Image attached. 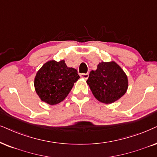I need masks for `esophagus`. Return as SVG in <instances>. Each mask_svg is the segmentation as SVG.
I'll return each instance as SVG.
<instances>
[{
	"label": "esophagus",
	"mask_w": 157,
	"mask_h": 157,
	"mask_svg": "<svg viewBox=\"0 0 157 157\" xmlns=\"http://www.w3.org/2000/svg\"><path fill=\"white\" fill-rule=\"evenodd\" d=\"M89 76L88 73H81L80 74V77L83 79H88Z\"/></svg>",
	"instance_id": "1"
}]
</instances>
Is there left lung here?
<instances>
[{
    "instance_id": "obj_1",
    "label": "left lung",
    "mask_w": 157,
    "mask_h": 157,
    "mask_svg": "<svg viewBox=\"0 0 157 157\" xmlns=\"http://www.w3.org/2000/svg\"><path fill=\"white\" fill-rule=\"evenodd\" d=\"M87 84L98 101L109 104L124 96L128 88V80L116 62L101 61L96 70L90 72Z\"/></svg>"
}]
</instances>
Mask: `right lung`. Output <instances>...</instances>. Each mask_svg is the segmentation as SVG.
<instances>
[{
  "label": "right lung",
  "mask_w": 157,
  "mask_h": 157,
  "mask_svg": "<svg viewBox=\"0 0 157 157\" xmlns=\"http://www.w3.org/2000/svg\"><path fill=\"white\" fill-rule=\"evenodd\" d=\"M79 78L77 69L67 67L64 60H51L37 71L35 89L42 101L56 105L64 100Z\"/></svg>",
  "instance_id": "1"
}]
</instances>
